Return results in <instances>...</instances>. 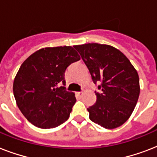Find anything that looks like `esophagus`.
<instances>
[{"label":"esophagus","instance_id":"34e87169","mask_svg":"<svg viewBox=\"0 0 157 157\" xmlns=\"http://www.w3.org/2000/svg\"><path fill=\"white\" fill-rule=\"evenodd\" d=\"M83 92H82V91H81V92H76V94H77V95H79L80 96V97H81V96L83 95Z\"/></svg>","mask_w":157,"mask_h":157}]
</instances>
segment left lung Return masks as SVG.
<instances>
[{
	"label": "left lung",
	"instance_id": "obj_1",
	"mask_svg": "<svg viewBox=\"0 0 157 157\" xmlns=\"http://www.w3.org/2000/svg\"><path fill=\"white\" fill-rule=\"evenodd\" d=\"M90 72L94 83H101L96 103L87 108L90 119L105 129H115L131 116L140 93L139 77L128 58L108 45H75Z\"/></svg>",
	"mask_w": 157,
	"mask_h": 157
}]
</instances>
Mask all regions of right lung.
I'll return each instance as SVG.
<instances>
[{"label": "right lung", "mask_w": 157, "mask_h": 157, "mask_svg": "<svg viewBox=\"0 0 157 157\" xmlns=\"http://www.w3.org/2000/svg\"><path fill=\"white\" fill-rule=\"evenodd\" d=\"M40 49L23 62L13 84L18 108L33 125L51 129L69 118L76 103L73 92L59 83H66L64 73L71 63L81 57L75 46Z\"/></svg>", "instance_id": "right-lung-1"}]
</instances>
